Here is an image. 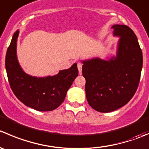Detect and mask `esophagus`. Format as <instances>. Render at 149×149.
I'll list each match as a JSON object with an SVG mask.
<instances>
[{
    "label": "esophagus",
    "instance_id": "34e87169",
    "mask_svg": "<svg viewBox=\"0 0 149 149\" xmlns=\"http://www.w3.org/2000/svg\"><path fill=\"white\" fill-rule=\"evenodd\" d=\"M78 69H79V73H81L82 71V63H78Z\"/></svg>",
    "mask_w": 149,
    "mask_h": 149
}]
</instances>
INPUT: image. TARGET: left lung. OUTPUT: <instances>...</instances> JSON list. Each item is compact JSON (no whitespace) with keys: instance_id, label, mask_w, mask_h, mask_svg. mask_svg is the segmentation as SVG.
<instances>
[{"instance_id":"left-lung-1","label":"left lung","mask_w":149,"mask_h":149,"mask_svg":"<svg viewBox=\"0 0 149 149\" xmlns=\"http://www.w3.org/2000/svg\"><path fill=\"white\" fill-rule=\"evenodd\" d=\"M120 37L116 55L106 60H82L88 104L100 112L118 109L128 102L137 90L143 66L142 51L136 35L126 25L112 26Z\"/></svg>"}]
</instances>
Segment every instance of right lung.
I'll return each instance as SVG.
<instances>
[{
    "instance_id": "1",
    "label": "right lung",
    "mask_w": 149,
    "mask_h": 149,
    "mask_svg": "<svg viewBox=\"0 0 149 149\" xmlns=\"http://www.w3.org/2000/svg\"><path fill=\"white\" fill-rule=\"evenodd\" d=\"M19 30L13 34L6 56V70L10 88L16 97L27 107L46 112L63 102L68 90L79 75L77 64L58 74L37 77L27 74L19 64L16 53Z\"/></svg>"
}]
</instances>
